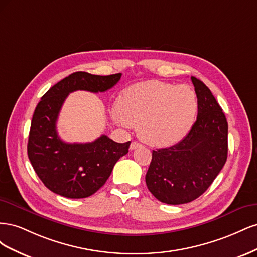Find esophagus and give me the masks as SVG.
<instances>
[{
	"mask_svg": "<svg viewBox=\"0 0 257 257\" xmlns=\"http://www.w3.org/2000/svg\"><path fill=\"white\" fill-rule=\"evenodd\" d=\"M139 147H142V144H139L138 142H132V144L130 146V149L131 150H135V149H137V148H139Z\"/></svg>",
	"mask_w": 257,
	"mask_h": 257,
	"instance_id": "obj_1",
	"label": "esophagus"
}]
</instances>
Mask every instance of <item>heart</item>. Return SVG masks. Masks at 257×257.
<instances>
[{
	"label": "heart",
	"instance_id": "1",
	"mask_svg": "<svg viewBox=\"0 0 257 257\" xmlns=\"http://www.w3.org/2000/svg\"><path fill=\"white\" fill-rule=\"evenodd\" d=\"M115 118L122 124H139L144 141L157 146L178 143L194 122L197 100L186 85L148 81L122 91Z\"/></svg>",
	"mask_w": 257,
	"mask_h": 257
}]
</instances>
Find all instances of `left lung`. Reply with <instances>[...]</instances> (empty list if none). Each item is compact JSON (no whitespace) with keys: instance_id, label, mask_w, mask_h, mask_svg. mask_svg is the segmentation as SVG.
Segmentation results:
<instances>
[{"instance_id":"left-lung-1","label":"left lung","mask_w":257,"mask_h":257,"mask_svg":"<svg viewBox=\"0 0 257 257\" xmlns=\"http://www.w3.org/2000/svg\"><path fill=\"white\" fill-rule=\"evenodd\" d=\"M197 96V119L186 136L169 148L152 151L146 183L168 205L188 204L214 181L227 160L228 124L207 85L191 77Z\"/></svg>"}]
</instances>
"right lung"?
<instances>
[{
	"mask_svg": "<svg viewBox=\"0 0 257 257\" xmlns=\"http://www.w3.org/2000/svg\"><path fill=\"white\" fill-rule=\"evenodd\" d=\"M122 74L108 76L76 72L54 84L37 104L31 122L28 157L46 188L67 198H85L97 192L113 166L128 152L131 142L119 144L106 135L92 143L68 144L57 132L60 110L69 93L105 92Z\"/></svg>",
	"mask_w": 257,
	"mask_h": 257,
	"instance_id": "obj_1",
	"label": "right lung"
}]
</instances>
